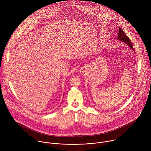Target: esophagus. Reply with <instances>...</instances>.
Returning a JSON list of instances; mask_svg holds the SVG:
<instances>
[{
	"mask_svg": "<svg viewBox=\"0 0 151 151\" xmlns=\"http://www.w3.org/2000/svg\"><path fill=\"white\" fill-rule=\"evenodd\" d=\"M82 70H83V69H82ZM82 72V71H81Z\"/></svg>",
	"mask_w": 151,
	"mask_h": 151,
	"instance_id": "1",
	"label": "esophagus"
}]
</instances>
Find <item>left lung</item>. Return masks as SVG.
I'll list each match as a JSON object with an SVG mask.
<instances>
[{"instance_id": "1", "label": "left lung", "mask_w": 151, "mask_h": 151, "mask_svg": "<svg viewBox=\"0 0 151 151\" xmlns=\"http://www.w3.org/2000/svg\"><path fill=\"white\" fill-rule=\"evenodd\" d=\"M118 40L120 41H122L125 43H127L130 47H131L132 49V45L129 39V38L126 35V34L124 32L123 30L121 28H119V32H118Z\"/></svg>"}]
</instances>
